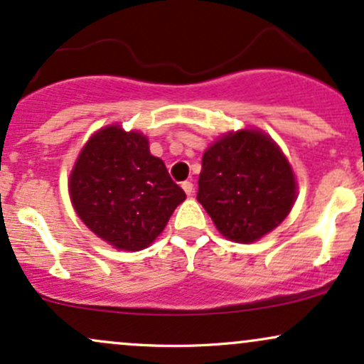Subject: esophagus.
I'll return each mask as SVG.
<instances>
[{"mask_svg":"<svg viewBox=\"0 0 364 364\" xmlns=\"http://www.w3.org/2000/svg\"><path fill=\"white\" fill-rule=\"evenodd\" d=\"M181 188H183V190H185V193H186L188 196L193 195L195 188H193V183H191V181H183V183H181Z\"/></svg>","mask_w":364,"mask_h":364,"instance_id":"obj_1","label":"esophagus"}]
</instances>
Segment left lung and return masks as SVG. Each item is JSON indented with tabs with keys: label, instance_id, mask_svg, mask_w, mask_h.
I'll list each match as a JSON object with an SVG mask.
<instances>
[{
	"label": "left lung",
	"instance_id": "left-lung-1",
	"mask_svg": "<svg viewBox=\"0 0 364 364\" xmlns=\"http://www.w3.org/2000/svg\"><path fill=\"white\" fill-rule=\"evenodd\" d=\"M196 200L220 235L237 243H253L291 212L296 178L269 135L240 129L205 150Z\"/></svg>",
	"mask_w": 364,
	"mask_h": 364
}]
</instances>
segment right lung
Returning <instances> with one entry per match:
<instances>
[{
  "label": "right lung",
  "instance_id": "right-lung-1",
  "mask_svg": "<svg viewBox=\"0 0 364 364\" xmlns=\"http://www.w3.org/2000/svg\"><path fill=\"white\" fill-rule=\"evenodd\" d=\"M70 196L94 235L127 252L147 248L168 224L185 191L154 157L149 140L119 124L99 129L70 174Z\"/></svg>",
  "mask_w": 364,
  "mask_h": 364
}]
</instances>
